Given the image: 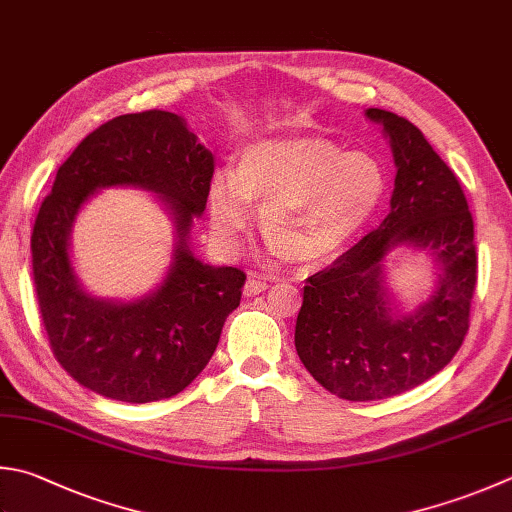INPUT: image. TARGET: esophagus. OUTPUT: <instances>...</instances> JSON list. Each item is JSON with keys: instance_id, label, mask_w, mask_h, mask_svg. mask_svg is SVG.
I'll return each instance as SVG.
<instances>
[{"instance_id": "esophagus-1", "label": "esophagus", "mask_w": 512, "mask_h": 512, "mask_svg": "<svg viewBox=\"0 0 512 512\" xmlns=\"http://www.w3.org/2000/svg\"><path fill=\"white\" fill-rule=\"evenodd\" d=\"M267 287H269L267 281H260V278H249L243 287V292H245V296H256L260 292H265Z\"/></svg>"}]
</instances>
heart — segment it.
I'll return each mask as SVG.
<instances>
[{"mask_svg": "<svg viewBox=\"0 0 512 512\" xmlns=\"http://www.w3.org/2000/svg\"><path fill=\"white\" fill-rule=\"evenodd\" d=\"M385 171L372 153L341 151L323 138H267L240 151L234 171L209 185L211 227L236 249L260 209V229L287 260L314 263L359 234L385 196Z\"/></svg>", "mask_w": 512, "mask_h": 512, "instance_id": "heart-1", "label": "heart"}]
</instances>
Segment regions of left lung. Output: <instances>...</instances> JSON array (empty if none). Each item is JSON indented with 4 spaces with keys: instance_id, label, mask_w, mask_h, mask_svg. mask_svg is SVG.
<instances>
[{
    "instance_id": "1",
    "label": "left lung",
    "mask_w": 512,
    "mask_h": 512,
    "mask_svg": "<svg viewBox=\"0 0 512 512\" xmlns=\"http://www.w3.org/2000/svg\"><path fill=\"white\" fill-rule=\"evenodd\" d=\"M390 138V214L323 272L307 278L294 343L325 390L347 401H379L441 372L464 343L477 285L475 223L459 180L412 122L368 109ZM401 244L423 248L440 281L410 315L391 305L384 256Z\"/></svg>"
}]
</instances>
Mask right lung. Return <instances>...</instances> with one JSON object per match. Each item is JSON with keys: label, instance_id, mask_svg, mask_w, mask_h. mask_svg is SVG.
I'll list each match as a JSON object with an SVG mask.
<instances>
[{"label": "right lung", "instance_id": "add662e5", "mask_svg": "<svg viewBox=\"0 0 512 512\" xmlns=\"http://www.w3.org/2000/svg\"><path fill=\"white\" fill-rule=\"evenodd\" d=\"M211 176L214 153L180 115L156 109L102 124L57 169L33 225V278L55 359L84 388L127 403L169 399L216 352L247 276L191 254L189 229L205 211ZM106 186L158 193L177 223L166 281L138 302H106L84 293L70 263L76 211Z\"/></svg>", "mask_w": 512, "mask_h": 512}]
</instances>
